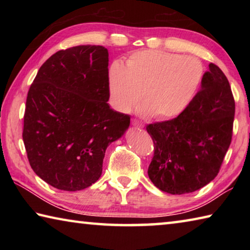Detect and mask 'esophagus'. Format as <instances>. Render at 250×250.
I'll return each instance as SVG.
<instances>
[{"instance_id": "1", "label": "esophagus", "mask_w": 250, "mask_h": 250, "mask_svg": "<svg viewBox=\"0 0 250 250\" xmlns=\"http://www.w3.org/2000/svg\"><path fill=\"white\" fill-rule=\"evenodd\" d=\"M132 125H133L134 126H137V128H143V126H145V125H143L142 122L135 120V119L132 120Z\"/></svg>"}]
</instances>
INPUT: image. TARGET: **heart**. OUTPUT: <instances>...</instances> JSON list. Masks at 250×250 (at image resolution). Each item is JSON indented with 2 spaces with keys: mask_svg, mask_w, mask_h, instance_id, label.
I'll list each match as a JSON object with an SVG mask.
<instances>
[{
  "mask_svg": "<svg viewBox=\"0 0 250 250\" xmlns=\"http://www.w3.org/2000/svg\"><path fill=\"white\" fill-rule=\"evenodd\" d=\"M204 78L200 59L162 50L133 53L125 66L112 62L108 73L111 104L126 112L142 99L140 112L156 120L181 115L192 103Z\"/></svg>",
  "mask_w": 250,
  "mask_h": 250,
  "instance_id": "heart-1",
  "label": "heart"
}]
</instances>
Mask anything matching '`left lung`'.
I'll return each instance as SVG.
<instances>
[{"instance_id": "obj_1", "label": "left lung", "mask_w": 250, "mask_h": 250, "mask_svg": "<svg viewBox=\"0 0 250 250\" xmlns=\"http://www.w3.org/2000/svg\"><path fill=\"white\" fill-rule=\"evenodd\" d=\"M235 100L218 66L209 64L201 89L181 115L146 126L154 143L147 174L168 194L192 193L218 174L230 146Z\"/></svg>"}]
</instances>
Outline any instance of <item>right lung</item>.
<instances>
[{"instance_id":"add662e5","label":"right lung","mask_w":250,"mask_h":250,"mask_svg":"<svg viewBox=\"0 0 250 250\" xmlns=\"http://www.w3.org/2000/svg\"><path fill=\"white\" fill-rule=\"evenodd\" d=\"M108 62L104 46L59 50L29 87L23 128L28 162L62 191H80L98 181L105 149L130 125V116L107 103Z\"/></svg>"}]
</instances>
